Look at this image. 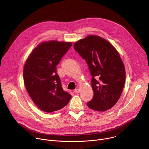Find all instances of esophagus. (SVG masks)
<instances>
[{
  "mask_svg": "<svg viewBox=\"0 0 149 149\" xmlns=\"http://www.w3.org/2000/svg\"><path fill=\"white\" fill-rule=\"evenodd\" d=\"M79 89L78 88H77V89H75L74 90V92L75 93H76V94H78V93H79Z\"/></svg>",
  "mask_w": 149,
  "mask_h": 149,
  "instance_id": "esophagus-1",
  "label": "esophagus"
}]
</instances>
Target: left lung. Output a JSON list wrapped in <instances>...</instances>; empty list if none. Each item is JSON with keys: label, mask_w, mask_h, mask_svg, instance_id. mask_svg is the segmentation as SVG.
Listing matches in <instances>:
<instances>
[{"label": "left lung", "mask_w": 149, "mask_h": 149, "mask_svg": "<svg viewBox=\"0 0 149 149\" xmlns=\"http://www.w3.org/2000/svg\"><path fill=\"white\" fill-rule=\"evenodd\" d=\"M74 48L86 61L92 76L94 96L88 107L98 111L110 109L120 98L125 80L124 65L118 52L107 40L95 35L77 41Z\"/></svg>", "instance_id": "obj_1"}]
</instances>
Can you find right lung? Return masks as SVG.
<instances>
[{
    "label": "right lung",
    "mask_w": 149,
    "mask_h": 149,
    "mask_svg": "<svg viewBox=\"0 0 149 149\" xmlns=\"http://www.w3.org/2000/svg\"><path fill=\"white\" fill-rule=\"evenodd\" d=\"M71 46V42H43L26 61L24 79L26 90L38 107L45 112L62 109L71 98L63 90L56 73V66Z\"/></svg>",
    "instance_id": "1"
}]
</instances>
